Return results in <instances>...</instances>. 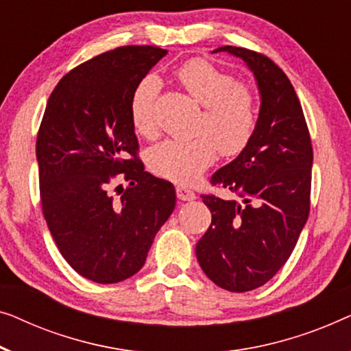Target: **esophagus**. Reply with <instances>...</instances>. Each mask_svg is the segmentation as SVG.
<instances>
[{
  "mask_svg": "<svg viewBox=\"0 0 351 351\" xmlns=\"http://www.w3.org/2000/svg\"><path fill=\"white\" fill-rule=\"evenodd\" d=\"M176 195H178V199L182 200V202L195 200V194L191 189H187L186 186H178L176 187Z\"/></svg>",
  "mask_w": 351,
  "mask_h": 351,
  "instance_id": "obj_1",
  "label": "esophagus"
}]
</instances>
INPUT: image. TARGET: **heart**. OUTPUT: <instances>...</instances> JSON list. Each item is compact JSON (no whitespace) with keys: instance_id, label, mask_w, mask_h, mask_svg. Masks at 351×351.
Returning <instances> with one entry per match:
<instances>
[{"instance_id":"obj_1","label":"heart","mask_w":351,"mask_h":351,"mask_svg":"<svg viewBox=\"0 0 351 351\" xmlns=\"http://www.w3.org/2000/svg\"><path fill=\"white\" fill-rule=\"evenodd\" d=\"M187 93L204 106L199 122L200 136L194 140H165L149 152V165L157 175L175 182H192L216 159L237 156L250 145L258 124V108L250 87L205 60H191L176 71ZM159 81L146 77L133 90L130 116L136 132L152 138L157 127L152 106Z\"/></svg>"}]
</instances>
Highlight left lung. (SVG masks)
Here are the masks:
<instances>
[{
	"mask_svg": "<svg viewBox=\"0 0 351 351\" xmlns=\"http://www.w3.org/2000/svg\"><path fill=\"white\" fill-rule=\"evenodd\" d=\"M253 71L261 108L250 145L211 176L240 200L202 195L211 226L197 241L205 275L219 288L245 293L267 283L293 253L310 211L313 151L293 84L269 57L223 46Z\"/></svg>",
	"mask_w": 351,
	"mask_h": 351,
	"instance_id": "left-lung-1",
	"label": "left lung"
}]
</instances>
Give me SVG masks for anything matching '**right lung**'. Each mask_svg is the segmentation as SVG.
Returning <instances> with one entry per match:
<instances>
[{
	"label": "right lung",
	"mask_w": 351,
	"mask_h": 351,
	"mask_svg": "<svg viewBox=\"0 0 351 351\" xmlns=\"http://www.w3.org/2000/svg\"><path fill=\"white\" fill-rule=\"evenodd\" d=\"M165 49L124 46L60 79L38 132L43 213L57 248L84 278L119 283L145 265L176 205L175 186L145 171L130 116L133 90ZM114 180L129 186L117 197Z\"/></svg>",
	"instance_id": "add662e5"
}]
</instances>
